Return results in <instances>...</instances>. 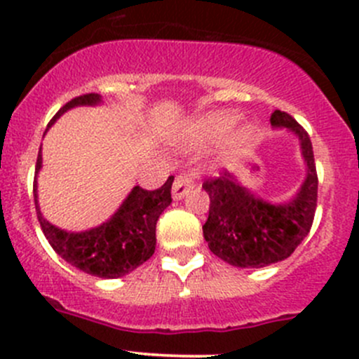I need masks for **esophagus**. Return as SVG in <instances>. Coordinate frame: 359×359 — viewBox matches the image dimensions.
Segmentation results:
<instances>
[{"mask_svg": "<svg viewBox=\"0 0 359 359\" xmlns=\"http://www.w3.org/2000/svg\"><path fill=\"white\" fill-rule=\"evenodd\" d=\"M194 186V180L193 177L187 175V173H180V175H177L175 182H173V187H172V198L175 201L182 200L184 196H186L187 193H189L191 189H193Z\"/></svg>", "mask_w": 359, "mask_h": 359, "instance_id": "34e87169", "label": "esophagus"}]
</instances>
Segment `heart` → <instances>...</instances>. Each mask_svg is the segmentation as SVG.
<instances>
[{
    "mask_svg": "<svg viewBox=\"0 0 359 359\" xmlns=\"http://www.w3.org/2000/svg\"><path fill=\"white\" fill-rule=\"evenodd\" d=\"M238 112L234 111H217L210 112V114L203 116L196 121V125L193 126V132H191L189 142L194 146H201V144H212L217 140L224 139L231 130L236 126ZM253 135V128L250 125L241 126L236 133L238 140H247Z\"/></svg>",
    "mask_w": 359,
    "mask_h": 359,
    "instance_id": "obj_1",
    "label": "heart"
}]
</instances>
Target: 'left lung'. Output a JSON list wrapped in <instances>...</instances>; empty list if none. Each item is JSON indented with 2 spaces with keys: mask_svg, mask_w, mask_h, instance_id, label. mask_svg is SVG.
Listing matches in <instances>:
<instances>
[{
  "mask_svg": "<svg viewBox=\"0 0 359 359\" xmlns=\"http://www.w3.org/2000/svg\"><path fill=\"white\" fill-rule=\"evenodd\" d=\"M271 126L287 128L300 142L306 179L292 200H264L229 172L203 184L210 196L208 219L203 226L210 252L243 269L266 267L288 259L309 233L316 212L318 175L309 135L283 111L273 112Z\"/></svg>",
  "mask_w": 359,
  "mask_h": 359,
  "instance_id": "1",
  "label": "left lung"
}]
</instances>
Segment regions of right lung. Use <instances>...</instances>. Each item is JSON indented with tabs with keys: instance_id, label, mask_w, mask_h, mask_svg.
I'll list each match as a JSON object with an SVG mask.
<instances>
[{
	"instance_id": "obj_1",
	"label": "right lung",
	"mask_w": 359,
	"mask_h": 359,
	"mask_svg": "<svg viewBox=\"0 0 359 359\" xmlns=\"http://www.w3.org/2000/svg\"><path fill=\"white\" fill-rule=\"evenodd\" d=\"M99 93H86L67 102L50 121L48 128L69 109L78 106H99ZM43 166L41 149L38 153L34 175V205L43 234L52 248L71 266L97 278L114 280L142 266L156 248V222L166 206L172 203V182L168 177L156 191L135 186L118 210L102 222L81 233L64 231L43 217L38 203V173Z\"/></svg>"
}]
</instances>
